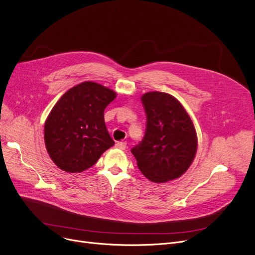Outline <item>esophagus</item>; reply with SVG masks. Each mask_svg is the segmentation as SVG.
<instances>
[{"label": "esophagus", "instance_id": "obj_1", "mask_svg": "<svg viewBox=\"0 0 255 255\" xmlns=\"http://www.w3.org/2000/svg\"><path fill=\"white\" fill-rule=\"evenodd\" d=\"M116 146L120 150H125L126 146H127V143L125 141H119V142L116 143Z\"/></svg>", "mask_w": 255, "mask_h": 255}]
</instances>
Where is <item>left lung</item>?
Returning <instances> with one entry per match:
<instances>
[{"instance_id":"obj_1","label":"left lung","mask_w":255,"mask_h":255,"mask_svg":"<svg viewBox=\"0 0 255 255\" xmlns=\"http://www.w3.org/2000/svg\"><path fill=\"white\" fill-rule=\"evenodd\" d=\"M145 133L131 149L142 175L155 183L181 177L192 163L197 137L190 117L169 94L150 92L141 97Z\"/></svg>"}]
</instances>
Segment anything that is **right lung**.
I'll list each match as a JSON object with an SVG mask.
<instances>
[{"instance_id": "obj_1", "label": "right lung", "mask_w": 255, "mask_h": 255, "mask_svg": "<svg viewBox=\"0 0 255 255\" xmlns=\"http://www.w3.org/2000/svg\"><path fill=\"white\" fill-rule=\"evenodd\" d=\"M116 93L85 82L67 91L52 107L44 126L49 157L64 171L82 172L115 144L104 123L105 107Z\"/></svg>"}]
</instances>
